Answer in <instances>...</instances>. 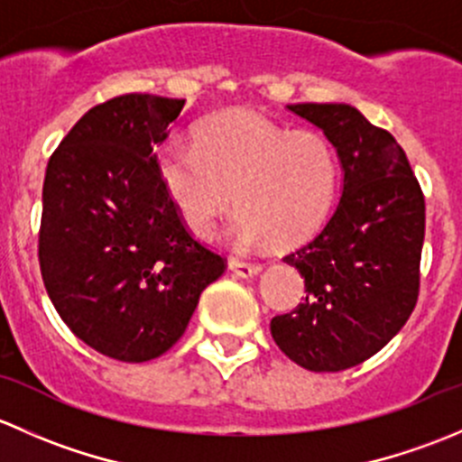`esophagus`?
<instances>
[{
	"label": "esophagus",
	"mask_w": 462,
	"mask_h": 462,
	"mask_svg": "<svg viewBox=\"0 0 462 462\" xmlns=\"http://www.w3.org/2000/svg\"><path fill=\"white\" fill-rule=\"evenodd\" d=\"M227 265H230V270L236 274V277H244V279L254 277V274L261 270L259 263H253V261H244V259H235V257H230Z\"/></svg>",
	"instance_id": "34e87169"
}]
</instances>
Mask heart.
Segmentation results:
<instances>
[{"mask_svg":"<svg viewBox=\"0 0 462 462\" xmlns=\"http://www.w3.org/2000/svg\"><path fill=\"white\" fill-rule=\"evenodd\" d=\"M156 170L185 226L201 239L217 232L235 201L241 244L295 245L324 226L337 194L339 161L324 134L227 109L194 129V147L162 144Z\"/></svg>","mask_w":462,"mask_h":462,"instance_id":"b5f03b06","label":"heart"}]
</instances>
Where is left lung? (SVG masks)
I'll return each instance as SVG.
<instances>
[{"label":"left lung","mask_w":462,"mask_h":462,"mask_svg":"<svg viewBox=\"0 0 462 462\" xmlns=\"http://www.w3.org/2000/svg\"><path fill=\"white\" fill-rule=\"evenodd\" d=\"M337 149L344 189L313 239L286 254L306 300L270 321L295 365L344 371L362 365L407 324L420 292L425 197L402 147L348 105H291Z\"/></svg>","instance_id":"left-lung-1"}]
</instances>
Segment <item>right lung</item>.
I'll return each mask as SVG.
<instances>
[{
  "mask_svg": "<svg viewBox=\"0 0 462 462\" xmlns=\"http://www.w3.org/2000/svg\"><path fill=\"white\" fill-rule=\"evenodd\" d=\"M185 100L125 93L88 109L49 158L37 257L55 310L106 357L147 362L188 328L226 259L167 197L153 147Z\"/></svg>",
  "mask_w": 462,
  "mask_h": 462,
  "instance_id": "1",
  "label": "right lung"
}]
</instances>
